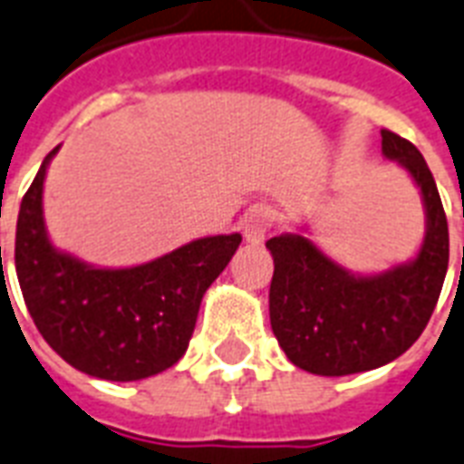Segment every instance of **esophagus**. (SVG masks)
<instances>
[{"mask_svg":"<svg viewBox=\"0 0 464 464\" xmlns=\"http://www.w3.org/2000/svg\"><path fill=\"white\" fill-rule=\"evenodd\" d=\"M273 220H276V215L268 206H254L249 213L244 215L242 220V232L244 239L249 244H261L268 235V229H271Z\"/></svg>","mask_w":464,"mask_h":464,"instance_id":"obj_1","label":"esophagus"}]
</instances>
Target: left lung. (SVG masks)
Instances as JSON below:
<instances>
[{
    "instance_id": "obj_1",
    "label": "left lung",
    "mask_w": 464,
    "mask_h": 464,
    "mask_svg": "<svg viewBox=\"0 0 464 464\" xmlns=\"http://www.w3.org/2000/svg\"><path fill=\"white\" fill-rule=\"evenodd\" d=\"M382 154L421 193L426 232L414 258L382 273H353L300 232L266 242L273 256L271 329L293 365L341 378L400 358L429 324L448 273V220L429 164L409 140L382 130Z\"/></svg>"
}]
</instances>
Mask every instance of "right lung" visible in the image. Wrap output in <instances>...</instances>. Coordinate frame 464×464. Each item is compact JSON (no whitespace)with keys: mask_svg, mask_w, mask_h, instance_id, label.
<instances>
[{"mask_svg":"<svg viewBox=\"0 0 464 464\" xmlns=\"http://www.w3.org/2000/svg\"><path fill=\"white\" fill-rule=\"evenodd\" d=\"M57 150L43 160L16 222L14 256L28 312L72 368L113 382L152 378L186 353L200 300L242 235L193 239L130 268L86 264L50 242L43 218V183Z\"/></svg>","mask_w":464,"mask_h":464,"instance_id":"obj_1","label":"right lung"}]
</instances>
